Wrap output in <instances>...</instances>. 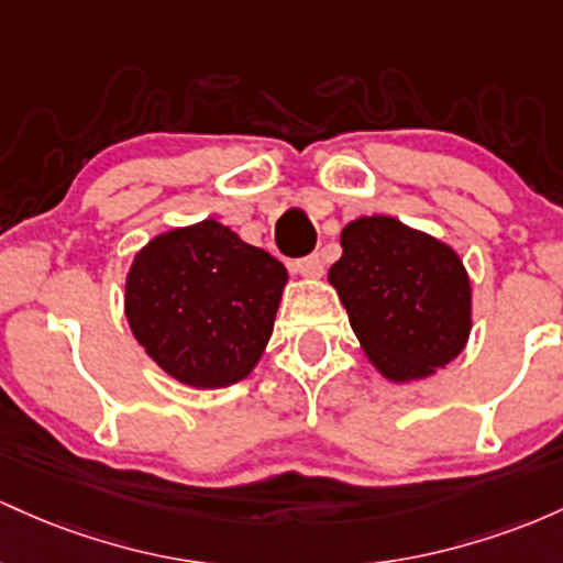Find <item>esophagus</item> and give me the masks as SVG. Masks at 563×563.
<instances>
[{"label": "esophagus", "instance_id": "obj_1", "mask_svg": "<svg viewBox=\"0 0 563 563\" xmlns=\"http://www.w3.org/2000/svg\"><path fill=\"white\" fill-rule=\"evenodd\" d=\"M295 268H298V274L306 276V279H319V276L324 274V261H321L319 252H311V255L300 257V261L295 263Z\"/></svg>", "mask_w": 563, "mask_h": 563}]
</instances>
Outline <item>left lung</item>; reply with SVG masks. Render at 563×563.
<instances>
[{
    "label": "left lung",
    "mask_w": 563,
    "mask_h": 563,
    "mask_svg": "<svg viewBox=\"0 0 563 563\" xmlns=\"http://www.w3.org/2000/svg\"><path fill=\"white\" fill-rule=\"evenodd\" d=\"M330 268L351 327L388 380H418L450 364L471 332V282L446 244L394 218H358Z\"/></svg>",
    "instance_id": "1"
}]
</instances>
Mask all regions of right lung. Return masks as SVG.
Listing matches in <instances>:
<instances>
[{"label": "right lung", "mask_w": 563, "mask_h": 563, "mask_svg": "<svg viewBox=\"0 0 563 563\" xmlns=\"http://www.w3.org/2000/svg\"><path fill=\"white\" fill-rule=\"evenodd\" d=\"M287 268L218 220L162 233L128 276V319L175 380L223 388L247 377L274 330Z\"/></svg>", "instance_id": "obj_1"}]
</instances>
